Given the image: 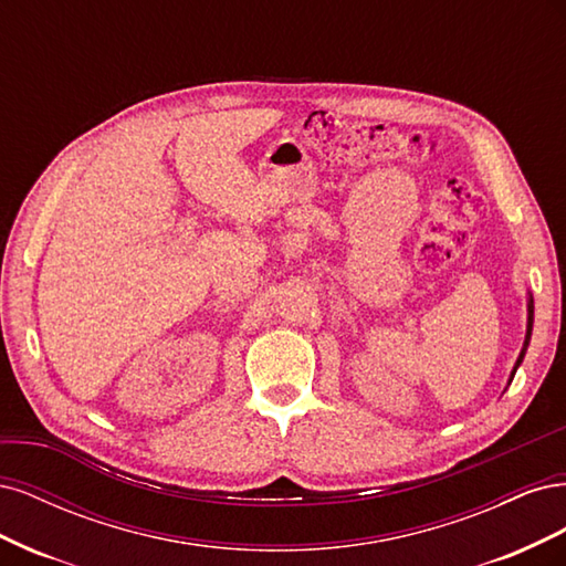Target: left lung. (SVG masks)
<instances>
[{
    "label": "left lung",
    "instance_id": "8db88e82",
    "mask_svg": "<svg viewBox=\"0 0 566 566\" xmlns=\"http://www.w3.org/2000/svg\"><path fill=\"white\" fill-rule=\"evenodd\" d=\"M531 325H534V300H528V328H526V342H524V352H526V345H528V339H531ZM524 352H522V356H520V361H517V366L522 364V358H524ZM517 366H515V370H517Z\"/></svg>",
    "mask_w": 566,
    "mask_h": 566
}]
</instances>
